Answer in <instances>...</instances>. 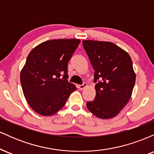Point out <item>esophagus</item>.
I'll return each mask as SVG.
<instances>
[{"label":"esophagus","mask_w":154,"mask_h":154,"mask_svg":"<svg viewBox=\"0 0 154 154\" xmlns=\"http://www.w3.org/2000/svg\"><path fill=\"white\" fill-rule=\"evenodd\" d=\"M87 87V83H83L82 85H78V88L79 90H83Z\"/></svg>","instance_id":"obj_1"}]
</instances>
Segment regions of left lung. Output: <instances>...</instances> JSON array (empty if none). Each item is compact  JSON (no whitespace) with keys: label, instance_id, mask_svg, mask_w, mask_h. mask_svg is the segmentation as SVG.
Segmentation results:
<instances>
[{"label":"left lung","instance_id":"obj_1","mask_svg":"<svg viewBox=\"0 0 154 154\" xmlns=\"http://www.w3.org/2000/svg\"><path fill=\"white\" fill-rule=\"evenodd\" d=\"M94 73L96 95L87 102L93 114L100 119H111L119 114L132 96L136 75L131 57L111 42L83 40Z\"/></svg>","mask_w":154,"mask_h":154}]
</instances>
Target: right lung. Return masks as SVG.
Masks as SVG:
<instances>
[{
	"mask_svg": "<svg viewBox=\"0 0 154 154\" xmlns=\"http://www.w3.org/2000/svg\"><path fill=\"white\" fill-rule=\"evenodd\" d=\"M79 43V39L47 40L28 55L21 70V85L28 104L40 115H54L77 90L67 81V66Z\"/></svg>",
	"mask_w": 154,
	"mask_h": 154,
	"instance_id": "add662e5",
	"label": "right lung"
}]
</instances>
